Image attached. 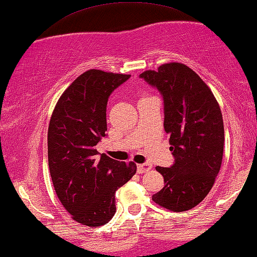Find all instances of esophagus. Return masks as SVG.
Here are the masks:
<instances>
[{
	"label": "esophagus",
	"mask_w": 257,
	"mask_h": 257,
	"mask_svg": "<svg viewBox=\"0 0 257 257\" xmlns=\"http://www.w3.org/2000/svg\"><path fill=\"white\" fill-rule=\"evenodd\" d=\"M137 169L139 174H144V173L150 172V170L152 169V166L150 165V163H141V165L137 166Z\"/></svg>",
	"instance_id": "1"
}]
</instances>
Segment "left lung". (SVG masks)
Masks as SVG:
<instances>
[{
	"label": "left lung",
	"mask_w": 257,
	"mask_h": 257,
	"mask_svg": "<svg viewBox=\"0 0 257 257\" xmlns=\"http://www.w3.org/2000/svg\"><path fill=\"white\" fill-rule=\"evenodd\" d=\"M161 92L165 131L175 162L156 167L165 187L152 199L174 212L190 210L213 187L224 153V121L219 104L207 84L188 66L169 62L140 74Z\"/></svg>",
	"instance_id": "left-lung-1"
}]
</instances>
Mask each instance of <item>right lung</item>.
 Returning a JSON list of instances; mask_svg holds the SVG:
<instances>
[{"mask_svg":"<svg viewBox=\"0 0 257 257\" xmlns=\"http://www.w3.org/2000/svg\"><path fill=\"white\" fill-rule=\"evenodd\" d=\"M131 75L89 69L64 91L52 113L47 154L54 190L74 220L90 227L107 224L116 213L114 193L137 172L98 152L105 137L106 104Z\"/></svg>","mask_w":257,"mask_h":257,"instance_id":"add662e5","label":"right lung"}]
</instances>
